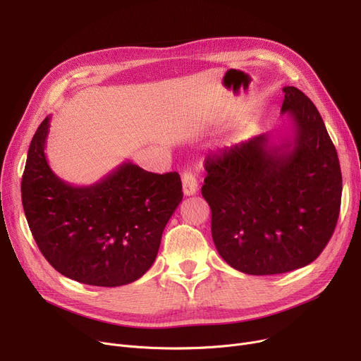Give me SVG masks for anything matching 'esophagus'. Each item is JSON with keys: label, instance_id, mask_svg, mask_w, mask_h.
Wrapping results in <instances>:
<instances>
[{"label": "esophagus", "instance_id": "esophagus-1", "mask_svg": "<svg viewBox=\"0 0 361 361\" xmlns=\"http://www.w3.org/2000/svg\"><path fill=\"white\" fill-rule=\"evenodd\" d=\"M181 180H183V192L185 196H193L197 193L199 184L193 173H190V171H184Z\"/></svg>", "mask_w": 361, "mask_h": 361}]
</instances>
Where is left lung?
Returning <instances> with one entry per match:
<instances>
[{
  "label": "left lung",
  "mask_w": 361,
  "mask_h": 361,
  "mask_svg": "<svg viewBox=\"0 0 361 361\" xmlns=\"http://www.w3.org/2000/svg\"><path fill=\"white\" fill-rule=\"evenodd\" d=\"M291 130L262 135L207 157L202 195L212 211V238L231 268L275 275L312 263L339 216L343 177L336 149L314 104L282 89Z\"/></svg>",
  "instance_id": "obj_1"
}]
</instances>
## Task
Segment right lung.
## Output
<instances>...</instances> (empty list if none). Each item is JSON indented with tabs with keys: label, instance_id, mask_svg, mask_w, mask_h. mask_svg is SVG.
I'll use <instances>...</instances> for the list:
<instances>
[{
	"label": "right lung",
	"instance_id": "right-lung-1",
	"mask_svg": "<svg viewBox=\"0 0 361 361\" xmlns=\"http://www.w3.org/2000/svg\"><path fill=\"white\" fill-rule=\"evenodd\" d=\"M47 117L30 142L22 203L32 235L54 269L87 286L120 287L154 264L165 225L183 199L177 173L130 161L98 183L73 185L47 161Z\"/></svg>",
	"mask_w": 361,
	"mask_h": 361
}]
</instances>
